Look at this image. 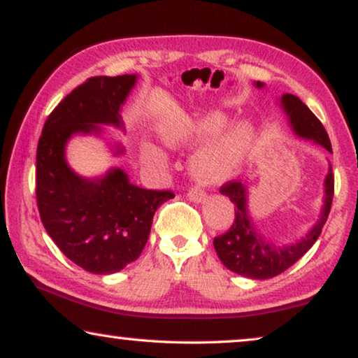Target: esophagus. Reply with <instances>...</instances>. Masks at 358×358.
Instances as JSON below:
<instances>
[{
	"instance_id": "1",
	"label": "esophagus",
	"mask_w": 358,
	"mask_h": 358,
	"mask_svg": "<svg viewBox=\"0 0 358 358\" xmlns=\"http://www.w3.org/2000/svg\"><path fill=\"white\" fill-rule=\"evenodd\" d=\"M187 197H189V200H192V202L199 203V202H203V200L207 199V195H205L203 190H200V189H197V187H192V189L189 190Z\"/></svg>"
}]
</instances>
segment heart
Listing matches in <instances>:
<instances>
[{
  "label": "heart",
  "instance_id": "b5f03b06",
  "mask_svg": "<svg viewBox=\"0 0 358 358\" xmlns=\"http://www.w3.org/2000/svg\"><path fill=\"white\" fill-rule=\"evenodd\" d=\"M164 140L173 148L205 143L190 161V171L199 182L218 185L241 171L257 140V129L248 119L231 124L227 112L208 110L171 127L166 130ZM145 158L150 163L164 164L163 155L155 148L146 150Z\"/></svg>",
  "mask_w": 358,
  "mask_h": 358
}]
</instances>
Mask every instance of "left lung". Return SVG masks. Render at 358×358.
<instances>
[{
    "label": "left lung",
    "mask_w": 358,
    "mask_h": 358,
    "mask_svg": "<svg viewBox=\"0 0 358 358\" xmlns=\"http://www.w3.org/2000/svg\"><path fill=\"white\" fill-rule=\"evenodd\" d=\"M256 87H264V83H254ZM280 107L288 117L293 134L300 138L311 140L313 143L321 145L329 153H332V146L327 136L324 127L317 117L303 104L300 97L293 94H283L280 99ZM220 192L231 200L234 203V220L231 228L222 236L213 239L215 251H217L220 261L229 271L238 275L254 278V280H266L285 272L292 267L313 244L320 238L321 229L324 227L327 215L331 212L332 195H334V176L329 164V171L324 179V199H322V208L317 222L313 224L301 239L290 244H278L267 239L252 223L249 215V189L248 184L227 182L220 189Z\"/></svg>",
    "instance_id": "obj_1"
}]
</instances>
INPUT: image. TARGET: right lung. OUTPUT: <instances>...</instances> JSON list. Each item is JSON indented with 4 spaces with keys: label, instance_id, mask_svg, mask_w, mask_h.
Wrapping results in <instances>:
<instances>
[{
    "label": "right lung",
    "instance_id": "1",
    "mask_svg": "<svg viewBox=\"0 0 358 358\" xmlns=\"http://www.w3.org/2000/svg\"><path fill=\"white\" fill-rule=\"evenodd\" d=\"M136 80L90 78L52 110L37 145L36 194L43 228L71 262L97 275L119 272L140 257L155 212L174 197L171 190L131 184L120 168L87 179L66 163L73 135H101V125L124 130L120 109ZM124 151L115 143L114 155Z\"/></svg>",
    "mask_w": 358,
    "mask_h": 358
}]
</instances>
